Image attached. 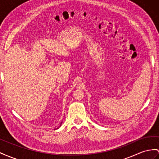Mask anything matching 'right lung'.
I'll use <instances>...</instances> for the list:
<instances>
[{
	"instance_id": "1",
	"label": "right lung",
	"mask_w": 159,
	"mask_h": 159,
	"mask_svg": "<svg viewBox=\"0 0 159 159\" xmlns=\"http://www.w3.org/2000/svg\"><path fill=\"white\" fill-rule=\"evenodd\" d=\"M61 124H60V125H61ZM58 128H57V129H58Z\"/></svg>"
}]
</instances>
